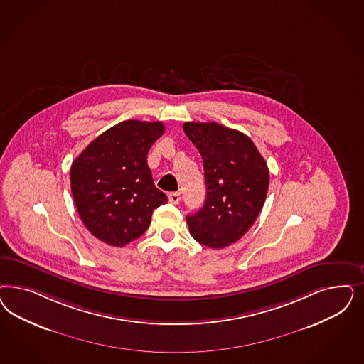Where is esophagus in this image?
<instances>
[{
    "label": "esophagus",
    "mask_w": 364,
    "mask_h": 364,
    "mask_svg": "<svg viewBox=\"0 0 364 364\" xmlns=\"http://www.w3.org/2000/svg\"><path fill=\"white\" fill-rule=\"evenodd\" d=\"M168 200L171 202V203H179L181 202V193L179 191H173V193H170L168 194Z\"/></svg>",
    "instance_id": "obj_1"
}]
</instances>
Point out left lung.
<instances>
[{"label":"left lung","instance_id":"8db88e82","mask_svg":"<svg viewBox=\"0 0 364 364\" xmlns=\"http://www.w3.org/2000/svg\"><path fill=\"white\" fill-rule=\"evenodd\" d=\"M183 131L198 149L206 200L188 215L193 238L221 249L240 240L257 220L269 188V170L252 139L215 122H186Z\"/></svg>","mask_w":364,"mask_h":364}]
</instances>
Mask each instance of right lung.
<instances>
[{
  "mask_svg": "<svg viewBox=\"0 0 364 364\" xmlns=\"http://www.w3.org/2000/svg\"><path fill=\"white\" fill-rule=\"evenodd\" d=\"M162 122L126 120L91 141L70 166V190L84 226L111 247L141 237L167 202L155 188L147 154Z\"/></svg>",
  "mask_w": 364,
  "mask_h": 364,
  "instance_id": "right-lung-1",
  "label": "right lung"
}]
</instances>
